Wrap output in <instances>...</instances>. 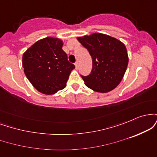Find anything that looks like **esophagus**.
I'll return each mask as SVG.
<instances>
[{"instance_id":"esophagus-1","label":"esophagus","mask_w":157,"mask_h":157,"mask_svg":"<svg viewBox=\"0 0 157 157\" xmlns=\"http://www.w3.org/2000/svg\"><path fill=\"white\" fill-rule=\"evenodd\" d=\"M75 69H78V68H79V65H78V63H77V62L75 63Z\"/></svg>"}]
</instances>
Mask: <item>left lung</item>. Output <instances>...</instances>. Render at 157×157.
<instances>
[{"label": "left lung", "mask_w": 157, "mask_h": 157, "mask_svg": "<svg viewBox=\"0 0 157 157\" xmlns=\"http://www.w3.org/2000/svg\"><path fill=\"white\" fill-rule=\"evenodd\" d=\"M89 52L93 66L89 76H81L89 89L107 93L120 83L128 64L125 44L115 37L102 33H93L77 37Z\"/></svg>", "instance_id": "left-lung-1"}]
</instances>
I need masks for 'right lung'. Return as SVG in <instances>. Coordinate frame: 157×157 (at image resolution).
Wrapping results in <instances>:
<instances>
[{"instance_id":"obj_1","label":"right lung","mask_w":157,"mask_h":157,"mask_svg":"<svg viewBox=\"0 0 157 157\" xmlns=\"http://www.w3.org/2000/svg\"><path fill=\"white\" fill-rule=\"evenodd\" d=\"M63 46L61 39L47 37L37 40L23 53V71L39 92L54 94L66 86L75 67L68 62Z\"/></svg>"}]
</instances>
